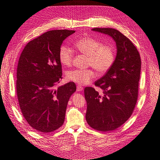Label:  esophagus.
<instances>
[{
  "label": "esophagus",
  "mask_w": 160,
  "mask_h": 160,
  "mask_svg": "<svg viewBox=\"0 0 160 160\" xmlns=\"http://www.w3.org/2000/svg\"><path fill=\"white\" fill-rule=\"evenodd\" d=\"M83 90V87H82L81 86H78L77 87V91H82Z\"/></svg>",
  "instance_id": "34e87169"
}]
</instances>
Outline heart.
Instances as JSON below:
<instances>
[{
	"instance_id": "heart-1",
	"label": "heart",
	"mask_w": 160,
	"mask_h": 160,
	"mask_svg": "<svg viewBox=\"0 0 160 160\" xmlns=\"http://www.w3.org/2000/svg\"><path fill=\"white\" fill-rule=\"evenodd\" d=\"M81 52L88 56V64L92 66L99 73H105L109 70L116 60V50L112 46L102 45V43L90 37H83L75 44ZM73 52L65 44L60 48L59 59L63 66H69L72 63ZM68 80L80 85L88 84L95 77L92 69H74L67 73Z\"/></svg>"
}]
</instances>
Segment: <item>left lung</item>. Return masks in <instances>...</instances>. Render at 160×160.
I'll use <instances>...</instances> for the list:
<instances>
[{
	"label": "left lung",
	"instance_id": "8db88e82",
	"mask_svg": "<svg viewBox=\"0 0 160 160\" xmlns=\"http://www.w3.org/2000/svg\"><path fill=\"white\" fill-rule=\"evenodd\" d=\"M116 42L117 54L106 73L95 82L102 92L85 87L86 120L95 130L111 131L122 125L132 115L137 101L141 59L132 42L112 28H93Z\"/></svg>",
	"mask_w": 160,
	"mask_h": 160
}]
</instances>
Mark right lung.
Listing matches in <instances>:
<instances>
[{"label": "right lung", "mask_w": 160, "mask_h": 160, "mask_svg": "<svg viewBox=\"0 0 160 160\" xmlns=\"http://www.w3.org/2000/svg\"><path fill=\"white\" fill-rule=\"evenodd\" d=\"M72 30L47 31L29 41L18 61L16 92L20 110L32 128L47 133L63 125L68 102L76 91L73 82L57 88L62 79L59 50Z\"/></svg>", "instance_id": "obj_1"}]
</instances>
